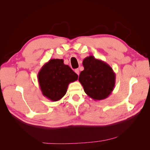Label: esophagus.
I'll return each instance as SVG.
<instances>
[{"label":"esophagus","instance_id":"esophagus-1","mask_svg":"<svg viewBox=\"0 0 150 150\" xmlns=\"http://www.w3.org/2000/svg\"><path fill=\"white\" fill-rule=\"evenodd\" d=\"M75 72H76V73L77 74L79 75V69H75Z\"/></svg>","mask_w":150,"mask_h":150}]
</instances>
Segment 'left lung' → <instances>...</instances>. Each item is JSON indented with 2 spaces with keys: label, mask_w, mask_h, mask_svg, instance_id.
Segmentation results:
<instances>
[{
  "label": "left lung",
  "mask_w": 150,
  "mask_h": 150,
  "mask_svg": "<svg viewBox=\"0 0 150 150\" xmlns=\"http://www.w3.org/2000/svg\"><path fill=\"white\" fill-rule=\"evenodd\" d=\"M83 65L84 70L81 72L79 81L86 94L94 101L107 98L116 82V74L111 66L91 55L84 59Z\"/></svg>",
  "instance_id": "8db88e82"
}]
</instances>
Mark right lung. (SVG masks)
<instances>
[{"mask_svg":"<svg viewBox=\"0 0 150 150\" xmlns=\"http://www.w3.org/2000/svg\"><path fill=\"white\" fill-rule=\"evenodd\" d=\"M38 78L43 96L57 101L66 94L69 83L77 81L78 76L62 59H52L43 65Z\"/></svg>","mask_w":150,"mask_h":150,"instance_id":"add662e5","label":"right lung"}]
</instances>
